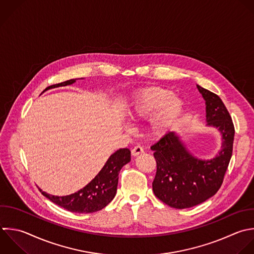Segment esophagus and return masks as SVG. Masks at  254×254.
<instances>
[{"mask_svg": "<svg viewBox=\"0 0 254 254\" xmlns=\"http://www.w3.org/2000/svg\"><path fill=\"white\" fill-rule=\"evenodd\" d=\"M131 152H132V155H133V156H138V155L144 153V149H143V147H141L140 145H138V146H135V147L132 149Z\"/></svg>", "mask_w": 254, "mask_h": 254, "instance_id": "esophagus-1", "label": "esophagus"}]
</instances>
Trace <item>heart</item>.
Here are the masks:
<instances>
[{"mask_svg":"<svg viewBox=\"0 0 254 254\" xmlns=\"http://www.w3.org/2000/svg\"><path fill=\"white\" fill-rule=\"evenodd\" d=\"M185 110L184 101L174 92L162 86H148L137 91L129 106L133 120H147L151 136L160 138L172 130Z\"/></svg>","mask_w":254,"mask_h":254,"instance_id":"b5f03b06","label":"heart"}]
</instances>
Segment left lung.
Wrapping results in <instances>:
<instances>
[{"instance_id": "left-lung-1", "label": "left lung", "mask_w": 254, "mask_h": 254, "mask_svg": "<svg viewBox=\"0 0 254 254\" xmlns=\"http://www.w3.org/2000/svg\"><path fill=\"white\" fill-rule=\"evenodd\" d=\"M205 100L207 126L221 134V150L211 160L193 157L175 132H169L151 146L157 163L153 181L155 195L174 208H188L211 197L219 190L227 170L234 138L231 117L221 99L196 85Z\"/></svg>"}]
</instances>
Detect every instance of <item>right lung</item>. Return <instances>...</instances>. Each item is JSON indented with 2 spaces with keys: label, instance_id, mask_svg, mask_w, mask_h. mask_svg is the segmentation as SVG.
Segmentation results:
<instances>
[{
  "label": "right lung",
  "instance_id": "add662e5",
  "mask_svg": "<svg viewBox=\"0 0 254 254\" xmlns=\"http://www.w3.org/2000/svg\"><path fill=\"white\" fill-rule=\"evenodd\" d=\"M77 78L69 79L48 87L55 88L74 83ZM82 79V78H81ZM46 89V90H47ZM131 161V152L127 148L119 149L113 153L97 176L83 189L69 195H52L41 189V192L56 204L78 213L95 212L104 208L115 196L118 185V175L124 165Z\"/></svg>",
  "mask_w": 254,
  "mask_h": 254
}]
</instances>
